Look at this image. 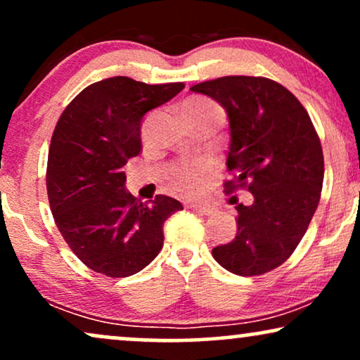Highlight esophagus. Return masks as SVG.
<instances>
[{"instance_id": "obj_1", "label": "esophagus", "mask_w": 360, "mask_h": 360, "mask_svg": "<svg viewBox=\"0 0 360 360\" xmlns=\"http://www.w3.org/2000/svg\"><path fill=\"white\" fill-rule=\"evenodd\" d=\"M191 207H193L195 212L206 214V216H211V214L217 212V206H216V204H212V202H195Z\"/></svg>"}]
</instances>
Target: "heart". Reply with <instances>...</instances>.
Here are the masks:
<instances>
[{
	"mask_svg": "<svg viewBox=\"0 0 360 360\" xmlns=\"http://www.w3.org/2000/svg\"><path fill=\"white\" fill-rule=\"evenodd\" d=\"M181 115L188 122H214L219 126L224 112L221 106L207 98H189L181 104ZM207 176V166L202 162H193L176 167L171 174V183L177 191L184 194H191L199 189L202 181Z\"/></svg>",
	"mask_w": 360,
	"mask_h": 360,
	"instance_id": "b5f03b06",
	"label": "heart"
}]
</instances>
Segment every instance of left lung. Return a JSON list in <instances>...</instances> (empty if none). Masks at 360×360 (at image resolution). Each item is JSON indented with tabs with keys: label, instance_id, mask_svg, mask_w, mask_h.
<instances>
[{
	"label": "left lung",
	"instance_id": "8db88e82",
	"mask_svg": "<svg viewBox=\"0 0 360 360\" xmlns=\"http://www.w3.org/2000/svg\"><path fill=\"white\" fill-rule=\"evenodd\" d=\"M191 91L224 108L234 174L226 188H248L254 198L236 206L238 234L212 257L233 274L261 276L288 261L316 212L324 181L319 136L299 99L272 79L224 76Z\"/></svg>",
	"mask_w": 360,
	"mask_h": 360
}]
</instances>
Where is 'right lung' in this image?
Returning a JSON list of instances; mask_svg holds the SVG:
<instances>
[{"mask_svg":"<svg viewBox=\"0 0 360 360\" xmlns=\"http://www.w3.org/2000/svg\"><path fill=\"white\" fill-rule=\"evenodd\" d=\"M184 89L115 76L84 88L59 117L48 154L46 188L59 233L89 269L109 277L143 271L162 248V224L183 204L126 191L122 166L141 153L148 111Z\"/></svg>","mask_w":360,"mask_h":360,"instance_id":"1","label":"right lung"}]
</instances>
